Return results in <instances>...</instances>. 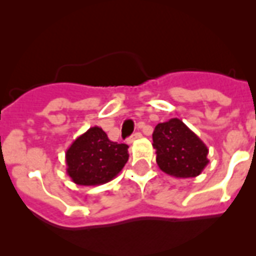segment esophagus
<instances>
[{
    "mask_svg": "<svg viewBox=\"0 0 256 256\" xmlns=\"http://www.w3.org/2000/svg\"><path fill=\"white\" fill-rule=\"evenodd\" d=\"M141 137H142V134H141V133H140V132H137V133H133V134L130 136V138L126 140V142H128V144H133V142H134L136 140H140V138H141Z\"/></svg>",
    "mask_w": 256,
    "mask_h": 256,
    "instance_id": "esophagus-1",
    "label": "esophagus"
}]
</instances>
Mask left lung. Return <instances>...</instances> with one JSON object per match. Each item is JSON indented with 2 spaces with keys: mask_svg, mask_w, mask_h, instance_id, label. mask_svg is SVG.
Segmentation results:
<instances>
[{
  "mask_svg": "<svg viewBox=\"0 0 256 256\" xmlns=\"http://www.w3.org/2000/svg\"><path fill=\"white\" fill-rule=\"evenodd\" d=\"M152 141L156 162L172 177H198L209 162L206 144L178 118L158 124Z\"/></svg>",
  "mask_w": 256,
  "mask_h": 256,
  "instance_id": "8db88e82",
  "label": "left lung"
}]
</instances>
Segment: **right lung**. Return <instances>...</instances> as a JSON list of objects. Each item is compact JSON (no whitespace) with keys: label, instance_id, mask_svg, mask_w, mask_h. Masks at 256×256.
<instances>
[{"label":"right lung","instance_id":"1","mask_svg":"<svg viewBox=\"0 0 256 256\" xmlns=\"http://www.w3.org/2000/svg\"><path fill=\"white\" fill-rule=\"evenodd\" d=\"M128 158V144L110 141L100 126H92L66 150V173L79 186H98L114 180Z\"/></svg>","mask_w":256,"mask_h":256}]
</instances>
